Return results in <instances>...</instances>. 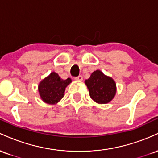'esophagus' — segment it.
<instances>
[{"mask_svg":"<svg viewBox=\"0 0 158 158\" xmlns=\"http://www.w3.org/2000/svg\"><path fill=\"white\" fill-rule=\"evenodd\" d=\"M75 79L76 80H78V81H81L83 79V77L82 76H79V77H75Z\"/></svg>","mask_w":158,"mask_h":158,"instance_id":"esophagus-1","label":"esophagus"}]
</instances>
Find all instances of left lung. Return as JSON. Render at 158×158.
Wrapping results in <instances>:
<instances>
[{"label": "left lung", "mask_w": 158, "mask_h": 158, "mask_svg": "<svg viewBox=\"0 0 158 158\" xmlns=\"http://www.w3.org/2000/svg\"><path fill=\"white\" fill-rule=\"evenodd\" d=\"M85 84L89 90L90 97L99 104L109 102L115 96V81L100 70L93 72L89 79L85 80Z\"/></svg>", "instance_id": "left-lung-1"}]
</instances>
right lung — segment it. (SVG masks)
Masks as SVG:
<instances>
[{"label": "right lung", "instance_id": "add662e5", "mask_svg": "<svg viewBox=\"0 0 158 158\" xmlns=\"http://www.w3.org/2000/svg\"><path fill=\"white\" fill-rule=\"evenodd\" d=\"M71 82V79H61L55 72L40 82L39 91L42 100L48 104H56L64 97L65 88Z\"/></svg>", "mask_w": 158, "mask_h": 158}]
</instances>
